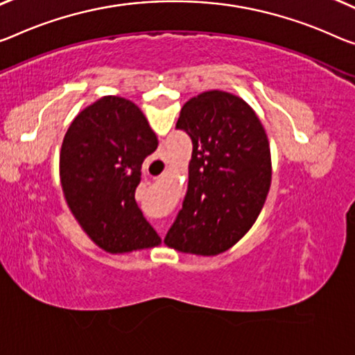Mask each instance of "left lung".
<instances>
[{"mask_svg": "<svg viewBox=\"0 0 355 355\" xmlns=\"http://www.w3.org/2000/svg\"><path fill=\"white\" fill-rule=\"evenodd\" d=\"M176 128L192 139L189 187L165 244L217 255L257 220L271 185L268 136L243 98L209 90L185 103Z\"/></svg>", "mask_w": 355, "mask_h": 355, "instance_id": "8db88e82", "label": "left lung"}]
</instances>
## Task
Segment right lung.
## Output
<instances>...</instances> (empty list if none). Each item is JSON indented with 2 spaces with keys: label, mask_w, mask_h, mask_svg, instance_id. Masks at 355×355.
I'll use <instances>...</instances> for the list:
<instances>
[{
  "label": "right lung",
  "mask_w": 355,
  "mask_h": 355,
  "mask_svg": "<svg viewBox=\"0 0 355 355\" xmlns=\"http://www.w3.org/2000/svg\"><path fill=\"white\" fill-rule=\"evenodd\" d=\"M159 146L141 109L103 96L71 122L60 150V181L74 219L111 254L155 248L162 239L135 200L141 166Z\"/></svg>",
  "instance_id": "add662e5"
}]
</instances>
